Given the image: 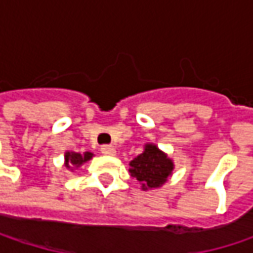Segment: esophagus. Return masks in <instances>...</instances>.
<instances>
[{"mask_svg":"<svg viewBox=\"0 0 253 253\" xmlns=\"http://www.w3.org/2000/svg\"><path fill=\"white\" fill-rule=\"evenodd\" d=\"M101 152L104 154V155H116V148L114 146H111V145H102L101 146Z\"/></svg>","mask_w":253,"mask_h":253,"instance_id":"34e87169","label":"esophagus"}]
</instances>
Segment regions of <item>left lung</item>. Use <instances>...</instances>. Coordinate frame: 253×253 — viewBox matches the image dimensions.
<instances>
[{
    "label": "left lung",
    "mask_w": 253,
    "mask_h": 253,
    "mask_svg": "<svg viewBox=\"0 0 253 253\" xmlns=\"http://www.w3.org/2000/svg\"><path fill=\"white\" fill-rule=\"evenodd\" d=\"M128 166L130 176L137 180L142 190L161 187L174 170V161L155 143H145L142 154L131 160Z\"/></svg>",
    "instance_id": "1"
}]
</instances>
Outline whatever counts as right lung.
Segmentation results:
<instances>
[{"label": "right lung", "mask_w": 253, "mask_h": 253, "mask_svg": "<svg viewBox=\"0 0 253 253\" xmlns=\"http://www.w3.org/2000/svg\"><path fill=\"white\" fill-rule=\"evenodd\" d=\"M93 154L92 152H73V151H67L64 154V166L67 170L75 171L79 167H82L84 163H87L89 160H92Z\"/></svg>", "instance_id": "right-lung-1"}]
</instances>
